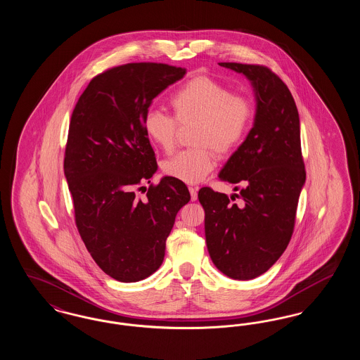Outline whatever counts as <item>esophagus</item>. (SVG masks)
Masks as SVG:
<instances>
[{"instance_id":"esophagus-1","label":"esophagus","mask_w":360,"mask_h":360,"mask_svg":"<svg viewBox=\"0 0 360 360\" xmlns=\"http://www.w3.org/2000/svg\"><path fill=\"white\" fill-rule=\"evenodd\" d=\"M188 191H190L191 201H195V200H197V191H198V188H197V186H190Z\"/></svg>"}]
</instances>
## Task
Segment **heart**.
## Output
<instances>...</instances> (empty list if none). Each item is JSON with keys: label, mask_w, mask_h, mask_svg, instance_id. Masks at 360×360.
Here are the masks:
<instances>
[{"label": "heart", "mask_w": 360, "mask_h": 360, "mask_svg": "<svg viewBox=\"0 0 360 360\" xmlns=\"http://www.w3.org/2000/svg\"><path fill=\"white\" fill-rule=\"evenodd\" d=\"M179 125L197 124L194 144L204 148L186 150L163 163L166 175L185 184H198L216 166L219 154H231L243 143L252 121V105L232 94L226 86L209 77H195L181 86L170 100ZM172 116L150 110L144 117L146 135L158 148L172 153L178 124Z\"/></svg>", "instance_id": "obj_1"}]
</instances>
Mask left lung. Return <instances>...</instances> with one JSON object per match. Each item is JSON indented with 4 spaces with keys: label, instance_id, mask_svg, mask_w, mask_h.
Listing matches in <instances>:
<instances>
[{
    "label": "left lung",
    "instance_id": "1",
    "mask_svg": "<svg viewBox=\"0 0 360 360\" xmlns=\"http://www.w3.org/2000/svg\"><path fill=\"white\" fill-rule=\"evenodd\" d=\"M219 65L250 81L257 101L255 117L245 140L219 172L225 182L243 185L241 205L210 188H200L198 200L205 210L212 262L226 276L248 281L264 274L290 241L307 179L300 116L290 90L271 70Z\"/></svg>",
    "mask_w": 360,
    "mask_h": 360
}]
</instances>
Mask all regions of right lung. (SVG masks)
<instances>
[{"instance_id": "obj_1", "label": "right lung", "mask_w": 360, "mask_h": 360, "mask_svg": "<svg viewBox=\"0 0 360 360\" xmlns=\"http://www.w3.org/2000/svg\"><path fill=\"white\" fill-rule=\"evenodd\" d=\"M185 74L163 63L113 68L90 81L71 116L65 176L77 228L98 267L120 282L160 267L175 216L190 201L188 186L167 175L146 200L136 195L158 170L144 117Z\"/></svg>"}]
</instances>
